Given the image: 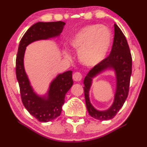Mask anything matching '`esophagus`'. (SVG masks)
Wrapping results in <instances>:
<instances>
[{"mask_svg": "<svg viewBox=\"0 0 147 147\" xmlns=\"http://www.w3.org/2000/svg\"><path fill=\"white\" fill-rule=\"evenodd\" d=\"M82 77H83V76L79 72H75L73 75H72V78H73L74 81H75V82H80L82 79Z\"/></svg>", "mask_w": 147, "mask_h": 147, "instance_id": "34e87169", "label": "esophagus"}]
</instances>
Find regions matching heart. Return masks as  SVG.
Instances as JSON below:
<instances>
[{"label": "heart", "mask_w": 147, "mask_h": 147, "mask_svg": "<svg viewBox=\"0 0 147 147\" xmlns=\"http://www.w3.org/2000/svg\"><path fill=\"white\" fill-rule=\"evenodd\" d=\"M112 42V34L107 28L99 25H88L81 29L70 41V45L84 65L95 66L105 58ZM65 56L70 55L64 50Z\"/></svg>", "instance_id": "b5f03b06"}]
</instances>
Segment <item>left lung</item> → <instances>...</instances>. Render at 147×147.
Segmentation results:
<instances>
[{
	"instance_id": "8db88e82",
	"label": "left lung",
	"mask_w": 147,
	"mask_h": 147,
	"mask_svg": "<svg viewBox=\"0 0 147 147\" xmlns=\"http://www.w3.org/2000/svg\"><path fill=\"white\" fill-rule=\"evenodd\" d=\"M114 40L110 55L91 69L84 80L87 110L91 117L99 120H109L113 118L124 105L129 95L132 72V57L129 44L122 30L116 24H114ZM107 69H113L116 72L117 87L112 106L108 110L101 111L95 109L91 104L89 90L92 78Z\"/></svg>"
}]
</instances>
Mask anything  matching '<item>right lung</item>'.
<instances>
[{
    "instance_id": "add662e5",
    "label": "right lung",
    "mask_w": 147,
    "mask_h": 147,
    "mask_svg": "<svg viewBox=\"0 0 147 147\" xmlns=\"http://www.w3.org/2000/svg\"><path fill=\"white\" fill-rule=\"evenodd\" d=\"M65 25L63 21L38 22L27 30L22 37L16 59V75L21 100L25 109L34 117L41 122H48L61 115L65 96L73 84L72 71L59 74L51 82L48 96L41 97L34 92L25 73L23 58L26 47L38 40L48 39L59 36Z\"/></svg>"
}]
</instances>
